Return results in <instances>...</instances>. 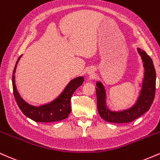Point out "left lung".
Returning a JSON list of instances; mask_svg holds the SVG:
<instances>
[{"mask_svg":"<svg viewBox=\"0 0 160 160\" xmlns=\"http://www.w3.org/2000/svg\"><path fill=\"white\" fill-rule=\"evenodd\" d=\"M138 52L144 62V72L142 89L138 100L132 108L122 112H112L106 106V91L100 82H97V109L100 117L109 123H129L139 118L151 108L156 92V71L153 61L148 54L141 48Z\"/></svg>","mask_w":160,"mask_h":160,"instance_id":"1","label":"left lung"}]
</instances>
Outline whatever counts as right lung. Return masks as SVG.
<instances>
[{
  "label": "right lung",
  "instance_id": "right-lung-1",
  "mask_svg": "<svg viewBox=\"0 0 160 160\" xmlns=\"http://www.w3.org/2000/svg\"><path fill=\"white\" fill-rule=\"evenodd\" d=\"M21 56L17 61L12 73V88L15 99L18 107L27 117L36 122H54L60 121L68 117L71 112L70 99L76 90L82 84L83 77H77L67 84L64 91L53 102L42 106H33L27 103L18 94L15 84V72L17 63Z\"/></svg>",
  "mask_w": 160,
  "mask_h": 160
}]
</instances>
